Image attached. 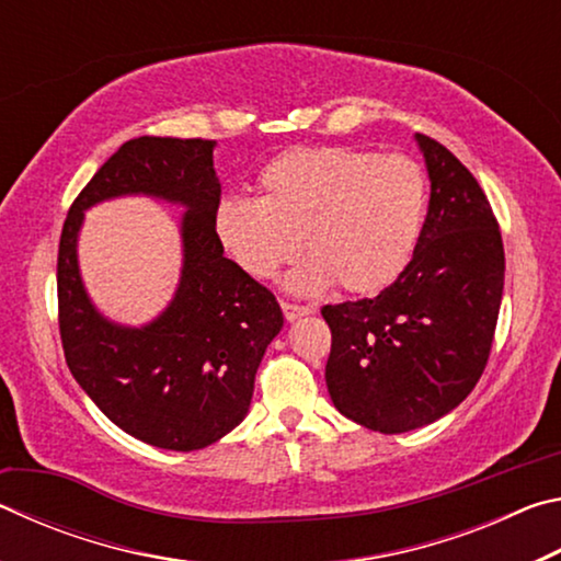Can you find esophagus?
I'll list each match as a JSON object with an SVG mask.
<instances>
[{
	"label": "esophagus",
	"mask_w": 561,
	"mask_h": 561,
	"mask_svg": "<svg viewBox=\"0 0 561 561\" xmlns=\"http://www.w3.org/2000/svg\"><path fill=\"white\" fill-rule=\"evenodd\" d=\"M282 311H284V319H287V321H297L301 317L311 314L309 307H301V304H289V301H282Z\"/></svg>",
	"instance_id": "esophagus-1"
}]
</instances>
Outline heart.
Instances as JSON below:
<instances>
[{
  "label": "heart",
  "mask_w": 561,
  "mask_h": 561,
  "mask_svg": "<svg viewBox=\"0 0 561 561\" xmlns=\"http://www.w3.org/2000/svg\"><path fill=\"white\" fill-rule=\"evenodd\" d=\"M260 201L225 197L213 215L222 252L252 279H274L301 250L289 289L329 284L371 294L411 260L428 213V180L408 156L346 146L291 148L257 178Z\"/></svg>",
  "instance_id": "obj_1"
}]
</instances>
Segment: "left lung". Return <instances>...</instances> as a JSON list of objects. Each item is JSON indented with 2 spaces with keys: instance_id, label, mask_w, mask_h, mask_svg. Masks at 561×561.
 <instances>
[{
  "instance_id": "obj_1",
  "label": "left lung",
  "mask_w": 561,
  "mask_h": 561,
  "mask_svg": "<svg viewBox=\"0 0 561 561\" xmlns=\"http://www.w3.org/2000/svg\"><path fill=\"white\" fill-rule=\"evenodd\" d=\"M428 217L413 260L378 297L327 304L329 396L341 415L405 433L458 408L485 371L495 339L505 250L478 180L423 133Z\"/></svg>"
}]
</instances>
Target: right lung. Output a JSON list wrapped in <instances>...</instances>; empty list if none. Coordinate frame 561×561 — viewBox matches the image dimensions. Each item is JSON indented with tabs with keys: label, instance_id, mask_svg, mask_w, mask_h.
Masks as SVG:
<instances>
[{
	"label": "right lung",
	"instance_id": "obj_1",
	"mask_svg": "<svg viewBox=\"0 0 561 561\" xmlns=\"http://www.w3.org/2000/svg\"><path fill=\"white\" fill-rule=\"evenodd\" d=\"M215 140L140 136L123 144L66 215L56 289L71 374L103 415L165 450H201L250 411L254 376L284 327L274 294L225 257L213 215L220 180ZM150 194L186 207L184 270L174 301L146 328H121L92 307L80 282L78 230L89 206Z\"/></svg>",
	"mask_w": 561,
	"mask_h": 561
}]
</instances>
